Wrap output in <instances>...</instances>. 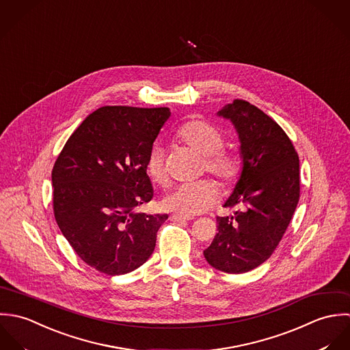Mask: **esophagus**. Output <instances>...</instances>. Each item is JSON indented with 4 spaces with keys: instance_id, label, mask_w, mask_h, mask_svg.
Segmentation results:
<instances>
[{
    "instance_id": "1",
    "label": "esophagus",
    "mask_w": 350,
    "mask_h": 350,
    "mask_svg": "<svg viewBox=\"0 0 350 350\" xmlns=\"http://www.w3.org/2000/svg\"><path fill=\"white\" fill-rule=\"evenodd\" d=\"M170 220L172 221H189L191 220V217L189 216H181V215H172L170 216Z\"/></svg>"
}]
</instances>
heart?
I'll list each match as a JSON object with an SVG mask.
<instances>
[{"label": "heart", "mask_w": 350, "mask_h": 350, "mask_svg": "<svg viewBox=\"0 0 350 350\" xmlns=\"http://www.w3.org/2000/svg\"><path fill=\"white\" fill-rule=\"evenodd\" d=\"M177 139L204 157L203 169L215 176L223 185H232L241 177L243 162L238 152L224 148L221 131L206 120H189L183 124L176 134ZM146 170L152 183L165 187L169 174L165 167L163 151L155 146L147 155ZM219 191L213 181L199 180L183 184L167 193L163 208L181 216H193L210 210L217 202Z\"/></svg>", "instance_id": "1"}]
</instances>
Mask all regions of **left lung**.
<instances>
[{"instance_id":"left-lung-1","label":"left lung","mask_w":350,"mask_h":350,"mask_svg":"<svg viewBox=\"0 0 350 350\" xmlns=\"http://www.w3.org/2000/svg\"><path fill=\"white\" fill-rule=\"evenodd\" d=\"M230 119L241 142L243 169L217 216V232L204 257L226 273H245L265 262L278 247L300 196L299 157L288 135L261 109L234 100L217 112Z\"/></svg>"}]
</instances>
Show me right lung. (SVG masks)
<instances>
[{"instance_id":"add662e5","label":"right lung","mask_w":350,"mask_h":350,"mask_svg":"<svg viewBox=\"0 0 350 350\" xmlns=\"http://www.w3.org/2000/svg\"><path fill=\"white\" fill-rule=\"evenodd\" d=\"M169 116L165 107H101L55 161V220L78 257L101 273L133 272L154 252L167 215L138 208L152 199L146 159Z\"/></svg>"}]
</instances>
